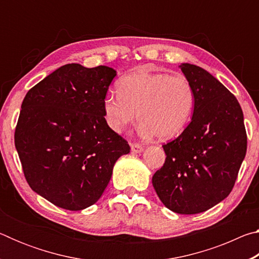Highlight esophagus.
Returning <instances> with one entry per match:
<instances>
[{
    "instance_id": "34e87169",
    "label": "esophagus",
    "mask_w": 259,
    "mask_h": 259,
    "mask_svg": "<svg viewBox=\"0 0 259 259\" xmlns=\"http://www.w3.org/2000/svg\"><path fill=\"white\" fill-rule=\"evenodd\" d=\"M130 147H131V152L133 153H142L144 150L142 145H139V144H136V143H131Z\"/></svg>"
}]
</instances>
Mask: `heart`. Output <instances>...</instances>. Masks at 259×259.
<instances>
[{"label": "heart", "instance_id": "b5f03b06", "mask_svg": "<svg viewBox=\"0 0 259 259\" xmlns=\"http://www.w3.org/2000/svg\"><path fill=\"white\" fill-rule=\"evenodd\" d=\"M194 103V90L185 76L137 72L122 78L119 93H107L103 109L105 121L115 133H122L137 112L144 137L171 139L190 122Z\"/></svg>", "mask_w": 259, "mask_h": 259}]
</instances>
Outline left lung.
Masks as SVG:
<instances>
[{"label": "left lung", "mask_w": 259, "mask_h": 259, "mask_svg": "<svg viewBox=\"0 0 259 259\" xmlns=\"http://www.w3.org/2000/svg\"><path fill=\"white\" fill-rule=\"evenodd\" d=\"M179 67L194 90V109L185 130L162 146L166 157L152 184L166 208L194 214L231 193L247 152V134L234 95L196 65Z\"/></svg>", "instance_id": "left-lung-1"}]
</instances>
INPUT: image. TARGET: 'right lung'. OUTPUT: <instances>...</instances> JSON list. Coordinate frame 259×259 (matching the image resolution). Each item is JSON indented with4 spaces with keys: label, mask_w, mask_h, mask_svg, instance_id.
Here are the masks:
<instances>
[{
    "label": "right lung",
    "mask_w": 259,
    "mask_h": 259,
    "mask_svg": "<svg viewBox=\"0 0 259 259\" xmlns=\"http://www.w3.org/2000/svg\"><path fill=\"white\" fill-rule=\"evenodd\" d=\"M116 71L67 64L34 85L21 104L15 145L30 188L63 209L97 202L128 142L107 125L103 102Z\"/></svg>",
    "instance_id": "obj_1"
}]
</instances>
